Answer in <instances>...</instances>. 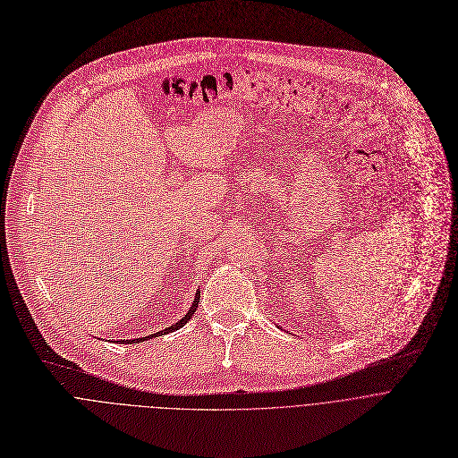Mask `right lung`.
Returning <instances> with one entry per match:
<instances>
[{
    "label": "right lung",
    "instance_id": "1",
    "mask_svg": "<svg viewBox=\"0 0 458 458\" xmlns=\"http://www.w3.org/2000/svg\"><path fill=\"white\" fill-rule=\"evenodd\" d=\"M199 295H201V290H198L195 292V299H193V302H191V306H190V310H188V313L182 317V318H179L175 324H172V326H168V328H165V330H161V332H157V334H152V335H148V337H140V339H130V341H124V339H121V341H112V343H123V344H128V343H134V344H138V343H143V341H148V339H152V337H156V335H165V334H170V332H175V330H179V328H182V326L190 320V317L193 315V311L198 310V304H199Z\"/></svg>",
    "mask_w": 458,
    "mask_h": 458
}]
</instances>
